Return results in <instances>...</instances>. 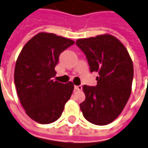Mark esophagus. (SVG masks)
Returning <instances> with one entry per match:
<instances>
[{
	"instance_id": "34e87169",
	"label": "esophagus",
	"mask_w": 148,
	"mask_h": 148,
	"mask_svg": "<svg viewBox=\"0 0 148 148\" xmlns=\"http://www.w3.org/2000/svg\"><path fill=\"white\" fill-rule=\"evenodd\" d=\"M74 89H75L76 91H82V86H75V87H74Z\"/></svg>"
}]
</instances>
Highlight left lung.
<instances>
[{"label": "left lung", "mask_w": 148, "mask_h": 148, "mask_svg": "<svg viewBox=\"0 0 148 148\" xmlns=\"http://www.w3.org/2000/svg\"><path fill=\"white\" fill-rule=\"evenodd\" d=\"M76 45L85 53L91 72L99 74L96 86L82 87L86 99L79 104L80 109L92 124H109L120 115L130 98L133 61L123 44L109 34L78 39Z\"/></svg>", "instance_id": "8db88e82"}]
</instances>
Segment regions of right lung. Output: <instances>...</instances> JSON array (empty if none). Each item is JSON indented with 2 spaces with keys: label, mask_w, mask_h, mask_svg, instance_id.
<instances>
[{
  "label": "right lung",
  "mask_w": 148,
  "mask_h": 148,
  "mask_svg": "<svg viewBox=\"0 0 148 148\" xmlns=\"http://www.w3.org/2000/svg\"><path fill=\"white\" fill-rule=\"evenodd\" d=\"M74 41L53 33L40 32L19 53L14 83L20 103L29 117L40 124L57 121L74 91V84L53 81L61 53Z\"/></svg>",
  "instance_id": "right-lung-1"
}]
</instances>
